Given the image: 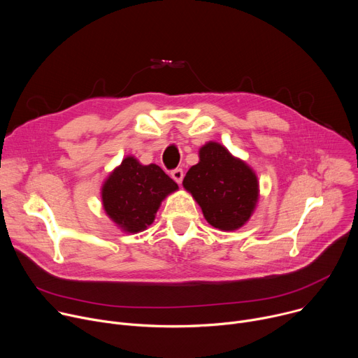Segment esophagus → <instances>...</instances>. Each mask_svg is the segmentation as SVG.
<instances>
[{
  "label": "esophagus",
  "instance_id": "obj_1",
  "mask_svg": "<svg viewBox=\"0 0 358 358\" xmlns=\"http://www.w3.org/2000/svg\"><path fill=\"white\" fill-rule=\"evenodd\" d=\"M171 178H173L176 182L181 184V181H182V178H184V171H182L181 169L173 170V171H171Z\"/></svg>",
  "mask_w": 358,
  "mask_h": 358
}]
</instances>
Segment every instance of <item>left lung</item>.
<instances>
[{
    "label": "left lung",
    "mask_w": 358,
    "mask_h": 358,
    "mask_svg": "<svg viewBox=\"0 0 358 358\" xmlns=\"http://www.w3.org/2000/svg\"><path fill=\"white\" fill-rule=\"evenodd\" d=\"M198 156L199 162L184 177V188L196 201L210 225L221 231L239 229L257 208V173L217 141L203 144Z\"/></svg>",
    "instance_id": "8db88e82"
}]
</instances>
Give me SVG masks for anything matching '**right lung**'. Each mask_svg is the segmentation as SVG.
<instances>
[{
  "mask_svg": "<svg viewBox=\"0 0 358 358\" xmlns=\"http://www.w3.org/2000/svg\"><path fill=\"white\" fill-rule=\"evenodd\" d=\"M178 189L157 164L143 166L127 156L101 185L100 195L106 215L123 232L137 234L155 222L162 202Z\"/></svg>",
  "mask_w": 358,
  "mask_h": 358,
  "instance_id": "1",
  "label": "right lung"
}]
</instances>
